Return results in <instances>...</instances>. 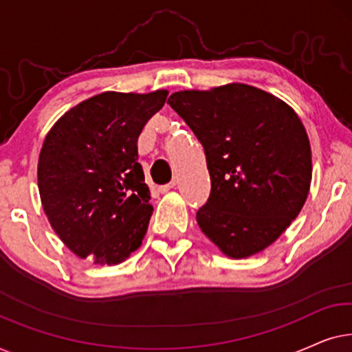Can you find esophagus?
Returning a JSON list of instances; mask_svg holds the SVG:
<instances>
[{
  "label": "esophagus",
  "instance_id": "esophagus-1",
  "mask_svg": "<svg viewBox=\"0 0 352 352\" xmlns=\"http://www.w3.org/2000/svg\"><path fill=\"white\" fill-rule=\"evenodd\" d=\"M176 186V182H170V184H165V186H160L158 187V192H160V194H165V192H168L170 189H173V187Z\"/></svg>",
  "mask_w": 352,
  "mask_h": 352
}]
</instances>
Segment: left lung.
Segmentation results:
<instances>
[{"label":"left lung","mask_w":352,"mask_h":352,"mask_svg":"<svg viewBox=\"0 0 352 352\" xmlns=\"http://www.w3.org/2000/svg\"><path fill=\"white\" fill-rule=\"evenodd\" d=\"M204 146L211 192L201 232L229 258L280 237L309 194L311 146L290 105L250 85L177 91L168 99Z\"/></svg>","instance_id":"1"}]
</instances>
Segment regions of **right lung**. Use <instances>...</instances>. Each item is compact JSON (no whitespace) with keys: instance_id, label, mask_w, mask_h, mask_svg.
Returning <instances> with one entry per match:
<instances>
[{"instance_id":"obj_1","label":"right lung","mask_w":352,"mask_h":352,"mask_svg":"<svg viewBox=\"0 0 352 352\" xmlns=\"http://www.w3.org/2000/svg\"><path fill=\"white\" fill-rule=\"evenodd\" d=\"M168 91L83 100L46 134L38 189L54 232L76 256L118 264L141 247L152 216L138 138Z\"/></svg>"}]
</instances>
